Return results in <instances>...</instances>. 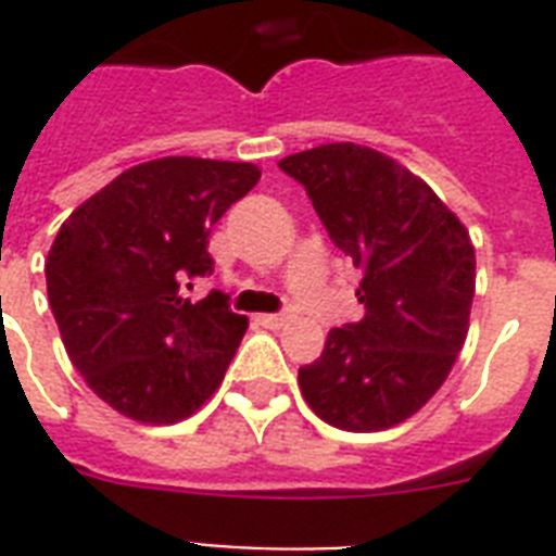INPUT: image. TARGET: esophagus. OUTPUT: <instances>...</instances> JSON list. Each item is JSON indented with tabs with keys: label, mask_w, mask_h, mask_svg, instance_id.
Returning <instances> with one entry per match:
<instances>
[{
	"label": "esophagus",
	"mask_w": 556,
	"mask_h": 556,
	"mask_svg": "<svg viewBox=\"0 0 556 556\" xmlns=\"http://www.w3.org/2000/svg\"><path fill=\"white\" fill-rule=\"evenodd\" d=\"M262 326H268V329H282L288 323L286 314H260Z\"/></svg>",
	"instance_id": "esophagus-1"
}]
</instances>
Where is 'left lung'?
<instances>
[{"label": "left lung", "instance_id": "left-lung-1", "mask_svg": "<svg viewBox=\"0 0 556 556\" xmlns=\"http://www.w3.org/2000/svg\"><path fill=\"white\" fill-rule=\"evenodd\" d=\"M279 169L305 187L331 242L364 270L366 317L329 331L323 355L300 369V392L338 430H389L439 392L465 346L470 233L424 178L371 147L326 143Z\"/></svg>", "mask_w": 556, "mask_h": 556}]
</instances>
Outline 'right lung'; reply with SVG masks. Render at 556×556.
Wrapping results in <instances>:
<instances>
[{
    "mask_svg": "<svg viewBox=\"0 0 556 556\" xmlns=\"http://www.w3.org/2000/svg\"><path fill=\"white\" fill-rule=\"evenodd\" d=\"M244 161L169 155L109 181L65 218L46 260L48 303L91 392L126 418L178 424L222 387L248 317L213 291L210 227L260 181Z\"/></svg>",
    "mask_w": 556,
    "mask_h": 556,
    "instance_id": "1",
    "label": "right lung"
}]
</instances>
